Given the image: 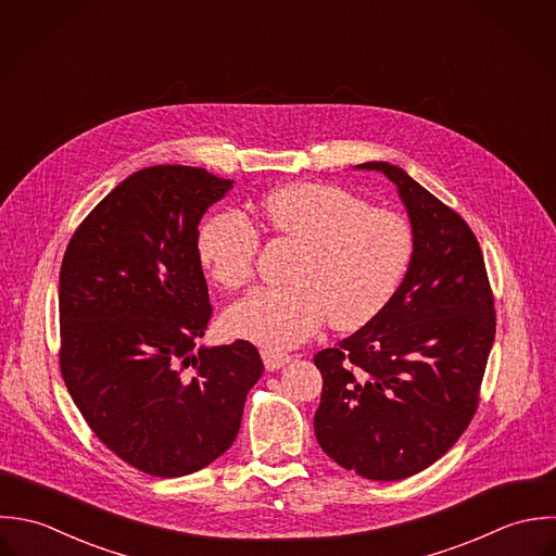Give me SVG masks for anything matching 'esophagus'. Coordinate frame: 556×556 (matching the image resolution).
Listing matches in <instances>:
<instances>
[{
  "label": "esophagus",
  "instance_id": "34e87169",
  "mask_svg": "<svg viewBox=\"0 0 556 556\" xmlns=\"http://www.w3.org/2000/svg\"><path fill=\"white\" fill-rule=\"evenodd\" d=\"M261 358H263V365L267 370L282 369L285 365L291 363V356L285 352H278V350H263Z\"/></svg>",
  "mask_w": 556,
  "mask_h": 556
}]
</instances>
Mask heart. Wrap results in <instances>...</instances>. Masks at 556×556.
Instances as JSON below:
<instances>
[{
	"mask_svg": "<svg viewBox=\"0 0 556 556\" xmlns=\"http://www.w3.org/2000/svg\"><path fill=\"white\" fill-rule=\"evenodd\" d=\"M261 226L298 243L289 287H261L235 302L224 326L263 348H293L328 319L358 330L390 302L414 252L412 226L390 208L328 184H289L258 202ZM258 250L256 230L237 213L208 217L195 237L206 274L224 289L243 287Z\"/></svg>",
	"mask_w": 556,
	"mask_h": 556,
	"instance_id": "1",
	"label": "heart"
}]
</instances>
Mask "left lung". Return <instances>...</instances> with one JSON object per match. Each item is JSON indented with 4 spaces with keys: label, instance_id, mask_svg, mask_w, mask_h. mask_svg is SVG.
<instances>
[{
    "label": "left lung",
    "instance_id": "left-lung-1",
    "mask_svg": "<svg viewBox=\"0 0 556 556\" xmlns=\"http://www.w3.org/2000/svg\"><path fill=\"white\" fill-rule=\"evenodd\" d=\"M414 252L390 302L337 348L321 350L315 435L339 466L399 481L438 462L466 431L496 334L483 254L459 213L388 162Z\"/></svg>",
    "mask_w": 556,
    "mask_h": 556
}]
</instances>
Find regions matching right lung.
<instances>
[{
    "instance_id": "1",
    "label": "right lung",
    "mask_w": 556,
    "mask_h": 556,
    "mask_svg": "<svg viewBox=\"0 0 556 556\" xmlns=\"http://www.w3.org/2000/svg\"><path fill=\"white\" fill-rule=\"evenodd\" d=\"M232 181L153 166L79 224L60 267V369L84 420L129 466L191 475L237 438L256 348H195L211 319L195 252L204 211Z\"/></svg>"
}]
</instances>
